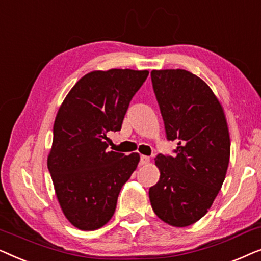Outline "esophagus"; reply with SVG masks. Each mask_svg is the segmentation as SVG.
<instances>
[{"mask_svg": "<svg viewBox=\"0 0 261 261\" xmlns=\"http://www.w3.org/2000/svg\"><path fill=\"white\" fill-rule=\"evenodd\" d=\"M149 156H147V155H141L140 156V164L141 165H146V164H148L149 163Z\"/></svg>", "mask_w": 261, "mask_h": 261, "instance_id": "obj_1", "label": "esophagus"}]
</instances>
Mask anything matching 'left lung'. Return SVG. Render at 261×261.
Returning <instances> with one entry per match:
<instances>
[{
    "label": "left lung",
    "instance_id": "obj_1",
    "mask_svg": "<svg viewBox=\"0 0 261 261\" xmlns=\"http://www.w3.org/2000/svg\"><path fill=\"white\" fill-rule=\"evenodd\" d=\"M153 90L173 156L158 154L159 181L149 188L155 215L187 227L205 215L226 178L230 140L226 116L208 84L187 70H153Z\"/></svg>",
    "mask_w": 261,
    "mask_h": 261
}]
</instances>
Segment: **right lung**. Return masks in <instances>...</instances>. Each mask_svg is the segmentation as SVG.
Segmentation results:
<instances>
[{
	"label": "right lung",
	"mask_w": 261,
	"mask_h": 261,
	"mask_svg": "<svg viewBox=\"0 0 261 261\" xmlns=\"http://www.w3.org/2000/svg\"><path fill=\"white\" fill-rule=\"evenodd\" d=\"M148 71H92L74 84L53 126L47 167L66 219L82 230L105 226L140 155L107 151V133L122 126Z\"/></svg>",
	"instance_id": "add662e5"
}]
</instances>
